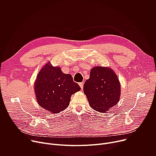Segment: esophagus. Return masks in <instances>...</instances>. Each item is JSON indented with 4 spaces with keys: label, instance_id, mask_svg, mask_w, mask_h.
I'll use <instances>...</instances> for the list:
<instances>
[{
    "label": "esophagus",
    "instance_id": "esophagus-1",
    "mask_svg": "<svg viewBox=\"0 0 156 156\" xmlns=\"http://www.w3.org/2000/svg\"><path fill=\"white\" fill-rule=\"evenodd\" d=\"M79 85H80V86L81 90H83V83H79Z\"/></svg>",
    "mask_w": 156,
    "mask_h": 156
}]
</instances>
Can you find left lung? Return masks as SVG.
Masks as SVG:
<instances>
[{
    "label": "left lung",
    "instance_id": "obj_1",
    "mask_svg": "<svg viewBox=\"0 0 156 156\" xmlns=\"http://www.w3.org/2000/svg\"><path fill=\"white\" fill-rule=\"evenodd\" d=\"M120 84L114 72L110 68L95 66L90 72V78L83 91L91 107L99 112L116 105L120 99Z\"/></svg>",
    "mask_w": 156,
    "mask_h": 156
}]
</instances>
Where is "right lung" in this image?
Instances as JSON below:
<instances>
[{
	"instance_id": "add662e5",
	"label": "right lung",
	"mask_w": 156,
	"mask_h": 156,
	"mask_svg": "<svg viewBox=\"0 0 156 156\" xmlns=\"http://www.w3.org/2000/svg\"><path fill=\"white\" fill-rule=\"evenodd\" d=\"M80 90L71 75L63 73L60 67L52 66L50 62L41 69L34 83L37 103L54 114L67 108L72 95Z\"/></svg>"
}]
</instances>
